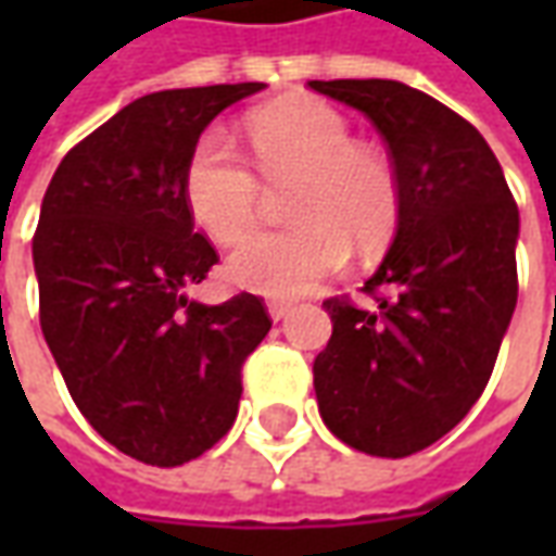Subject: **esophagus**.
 I'll return each mask as SVG.
<instances>
[{
    "instance_id": "esophagus-1",
    "label": "esophagus",
    "mask_w": 556,
    "mask_h": 556,
    "mask_svg": "<svg viewBox=\"0 0 556 556\" xmlns=\"http://www.w3.org/2000/svg\"><path fill=\"white\" fill-rule=\"evenodd\" d=\"M267 313L274 321H282L286 315L291 313V303L289 301H267Z\"/></svg>"
}]
</instances>
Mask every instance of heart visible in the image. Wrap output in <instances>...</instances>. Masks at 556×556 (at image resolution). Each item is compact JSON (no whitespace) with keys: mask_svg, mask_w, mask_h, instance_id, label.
I'll return each instance as SVG.
<instances>
[{"mask_svg":"<svg viewBox=\"0 0 556 556\" xmlns=\"http://www.w3.org/2000/svg\"><path fill=\"white\" fill-rule=\"evenodd\" d=\"M252 166L223 130L199 139L184 169V202L219 247L258 223L265 188L289 187V229L265 231L229 258V277L267 298H301L339 274L351 255L378 253L402 219V184L375 148L354 146L345 115L309 98L267 103L247 118Z\"/></svg>","mask_w":556,"mask_h":556,"instance_id":"obj_1","label":"heart"}]
</instances>
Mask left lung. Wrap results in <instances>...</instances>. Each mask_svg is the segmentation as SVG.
Returning a JSON list of instances; mask_svg holds the SVG:
<instances>
[{
  "instance_id": "1",
  "label": "left lung",
  "mask_w": 556,
  "mask_h": 556,
  "mask_svg": "<svg viewBox=\"0 0 556 556\" xmlns=\"http://www.w3.org/2000/svg\"><path fill=\"white\" fill-rule=\"evenodd\" d=\"M384 137L402 184L396 241L363 291L327 298L313 363L325 426L378 458H405L458 426L489 384L518 301V205L489 142L396 79H313Z\"/></svg>"
}]
</instances>
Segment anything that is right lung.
<instances>
[{
    "label": "right lung",
    "mask_w": 556,
    "mask_h": 556,
    "mask_svg": "<svg viewBox=\"0 0 556 556\" xmlns=\"http://www.w3.org/2000/svg\"><path fill=\"white\" fill-rule=\"evenodd\" d=\"M265 83L154 91L59 163L31 238L38 313L67 393L103 441L178 467L231 429L241 369L270 330L250 291L207 306L184 289L219 255L193 229L184 169L202 130Z\"/></svg>",
    "instance_id": "right-lung-1"
}]
</instances>
